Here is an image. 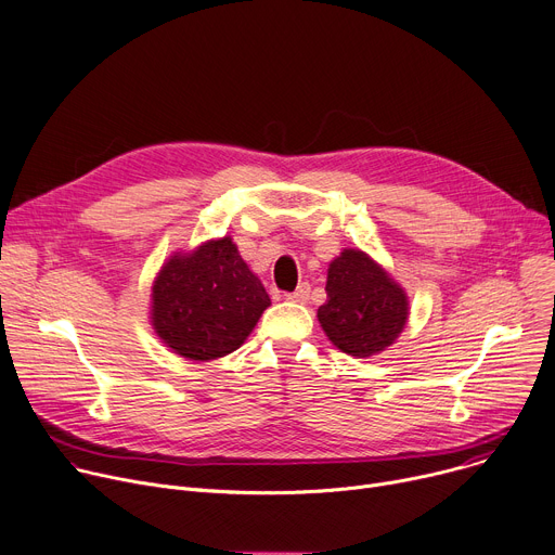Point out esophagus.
Segmentation results:
<instances>
[{
	"mask_svg": "<svg viewBox=\"0 0 555 555\" xmlns=\"http://www.w3.org/2000/svg\"><path fill=\"white\" fill-rule=\"evenodd\" d=\"M285 298L294 300V304H306L310 298V283H298V287L294 292H287Z\"/></svg>",
	"mask_w": 555,
	"mask_h": 555,
	"instance_id": "1",
	"label": "esophagus"
}]
</instances>
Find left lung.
Instances as JSON below:
<instances>
[{"label": "left lung", "mask_w": 555, "mask_h": 555, "mask_svg": "<svg viewBox=\"0 0 555 555\" xmlns=\"http://www.w3.org/2000/svg\"><path fill=\"white\" fill-rule=\"evenodd\" d=\"M325 292L321 327L349 357L378 354L408 323L405 292L361 249H343L330 263Z\"/></svg>", "instance_id": "left-lung-1"}]
</instances>
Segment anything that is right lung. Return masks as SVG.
<instances>
[{"mask_svg": "<svg viewBox=\"0 0 555 555\" xmlns=\"http://www.w3.org/2000/svg\"><path fill=\"white\" fill-rule=\"evenodd\" d=\"M268 306L263 283L223 236L164 266L153 287V325L179 357L212 361L238 349Z\"/></svg>", "mask_w": 555, "mask_h": 555, "instance_id": "right-lung-1", "label": "right lung"}]
</instances>
